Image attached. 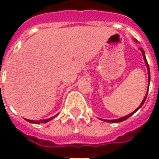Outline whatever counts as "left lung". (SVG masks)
I'll use <instances>...</instances> for the list:
<instances>
[{"label":"left lung","mask_w":159,"mask_h":159,"mask_svg":"<svg viewBox=\"0 0 159 159\" xmlns=\"http://www.w3.org/2000/svg\"><path fill=\"white\" fill-rule=\"evenodd\" d=\"M140 50L142 51V53H143V59L144 61H145V64H146V66H147V69H148V82H149V86H148V89H147V93H146V95H145V96H144L143 100V102H141V104L139 105V107H138L137 109L135 110V111H134L133 112L130 113V114H128V115H126V116H125V117H122V118H119V119H111V120H109V119H102V121H105V122H112V123H119V122H122V121H124V120H125V119H127L129 117H131L133 114H134V113L137 111L138 110L141 108V107L143 105L144 102H145V100H146V98H147V95H148V91H149V87H150V68H149V64H148V62H147V59H146V57H145V53H144V50L143 49V48H140Z\"/></svg>","instance_id":"left-lung-1"}]
</instances>
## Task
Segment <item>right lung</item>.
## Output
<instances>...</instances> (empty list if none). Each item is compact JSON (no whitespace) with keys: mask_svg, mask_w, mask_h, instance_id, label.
I'll list each match as a JSON object with an SVG mask.
<instances>
[{"mask_svg":"<svg viewBox=\"0 0 159 159\" xmlns=\"http://www.w3.org/2000/svg\"><path fill=\"white\" fill-rule=\"evenodd\" d=\"M57 115H58V114H57L56 116H54V117H51V118H49V119H40V120H30V119H27V121H28V122H30V123H33V124H40V123H47V122L50 121V120L54 119V118H56V117H57Z\"/></svg>","mask_w":159,"mask_h":159,"instance_id":"1","label":"right lung"}]
</instances>
